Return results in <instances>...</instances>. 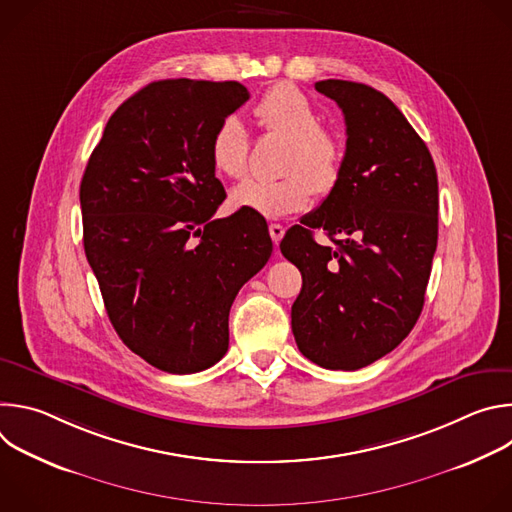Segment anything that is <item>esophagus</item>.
<instances>
[{
  "label": "esophagus",
  "instance_id": "obj_1",
  "mask_svg": "<svg viewBox=\"0 0 512 512\" xmlns=\"http://www.w3.org/2000/svg\"><path fill=\"white\" fill-rule=\"evenodd\" d=\"M269 235H271V241H273L275 245H279V241H281L283 235H285V229H283L281 225H277V223H271V225H269Z\"/></svg>",
  "mask_w": 512,
  "mask_h": 512
}]
</instances>
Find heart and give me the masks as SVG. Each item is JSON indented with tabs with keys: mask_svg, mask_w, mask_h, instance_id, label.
I'll return each mask as SVG.
<instances>
[{
	"mask_svg": "<svg viewBox=\"0 0 512 512\" xmlns=\"http://www.w3.org/2000/svg\"><path fill=\"white\" fill-rule=\"evenodd\" d=\"M257 121L271 133L287 137L281 170L275 180H247L231 192L237 208L265 218H283L304 210L314 190L328 194L340 174L344 150L340 139L320 125V115L294 85H275L253 109ZM208 154L214 170L241 180L249 168V133L237 115H227L210 135Z\"/></svg>",
	"mask_w": 512,
	"mask_h": 512,
	"instance_id": "b5f03b06",
	"label": "heart"
}]
</instances>
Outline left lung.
I'll use <instances>...</instances> for the list:
<instances>
[{"label": "left lung", "instance_id": "1", "mask_svg": "<svg viewBox=\"0 0 512 512\" xmlns=\"http://www.w3.org/2000/svg\"><path fill=\"white\" fill-rule=\"evenodd\" d=\"M316 91L344 113L342 174L279 249L302 271L291 306L300 352L318 367L356 371L397 348L421 314L437 247V172L381 91L338 79ZM314 228L335 247L318 246Z\"/></svg>", "mask_w": 512, "mask_h": 512}]
</instances>
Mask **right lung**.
Returning <instances> with one entry per match:
<instances>
[{"instance_id": "add662e5", "label": "right lung", "mask_w": 512, "mask_h": 512, "mask_svg": "<svg viewBox=\"0 0 512 512\" xmlns=\"http://www.w3.org/2000/svg\"><path fill=\"white\" fill-rule=\"evenodd\" d=\"M249 99L237 81L150 83L109 117L83 182V243L107 316L152 367L190 375L229 350L239 289L269 261L261 214L227 198L208 143Z\"/></svg>"}]
</instances>
